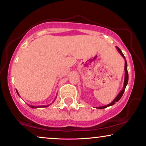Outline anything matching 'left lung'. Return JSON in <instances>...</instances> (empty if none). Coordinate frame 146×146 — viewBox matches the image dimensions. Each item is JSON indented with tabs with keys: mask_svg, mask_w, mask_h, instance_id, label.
I'll list each match as a JSON object with an SVG mask.
<instances>
[{
	"mask_svg": "<svg viewBox=\"0 0 146 146\" xmlns=\"http://www.w3.org/2000/svg\"><path fill=\"white\" fill-rule=\"evenodd\" d=\"M116 48L117 49V50H118V52L120 53V54L121 55L123 58L125 59V79H124V84H123V89L121 90L120 92L117 94V96H116V98H115L113 101L111 102V103H109V105H105V106H102V107H96L97 109H105V108H107V107H110V106H112L115 104V103H117V102H118L119 100H120V98L122 97L123 94L124 93V91L125 90V88H126V86L127 85V83H128V72H127V61L125 60V58L123 54L121 51L120 49H119L118 47H116Z\"/></svg>",
	"mask_w": 146,
	"mask_h": 146,
	"instance_id": "8db88e82",
	"label": "left lung"
}]
</instances>
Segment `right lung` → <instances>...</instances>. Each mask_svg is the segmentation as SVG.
Returning a JSON list of instances; mask_svg holds the SVG:
<instances>
[{"instance_id":"obj_1","label":"right lung","mask_w":146,"mask_h":146,"mask_svg":"<svg viewBox=\"0 0 146 146\" xmlns=\"http://www.w3.org/2000/svg\"><path fill=\"white\" fill-rule=\"evenodd\" d=\"M17 92L18 95H19V92L17 91ZM52 104H50V105H44V106H33V105H29L31 108H39V107H48V106H50V105H52Z\"/></svg>"}]
</instances>
